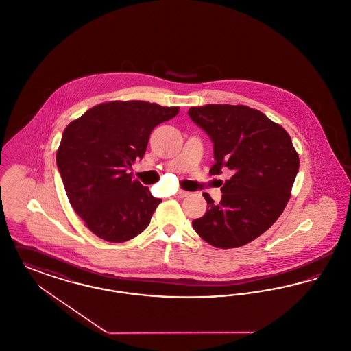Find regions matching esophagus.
<instances>
[{"label": "esophagus", "mask_w": 351, "mask_h": 351, "mask_svg": "<svg viewBox=\"0 0 351 351\" xmlns=\"http://www.w3.org/2000/svg\"><path fill=\"white\" fill-rule=\"evenodd\" d=\"M188 195H189V192H186V191L180 189V191H178V193H176V197H179V199H183V197H186Z\"/></svg>", "instance_id": "esophagus-1"}]
</instances>
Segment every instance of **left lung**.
Masks as SVG:
<instances>
[{"instance_id": "left-lung-1", "label": "left lung", "mask_w": 351, "mask_h": 351, "mask_svg": "<svg viewBox=\"0 0 351 351\" xmlns=\"http://www.w3.org/2000/svg\"><path fill=\"white\" fill-rule=\"evenodd\" d=\"M188 114L213 142L216 163L210 175L232 172L221 188L219 202L202 193L208 209L192 221L193 229L217 249L247 245L271 228L291 197L299 171L291 136L262 112L245 105L192 106Z\"/></svg>"}]
</instances>
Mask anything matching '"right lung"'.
<instances>
[{"instance_id": "1", "label": "right lung", "mask_w": 351, "mask_h": 351, "mask_svg": "<svg viewBox=\"0 0 351 351\" xmlns=\"http://www.w3.org/2000/svg\"><path fill=\"white\" fill-rule=\"evenodd\" d=\"M178 106L146 101H110L72 121L56 152L68 200L86 228L108 242H125L142 233L162 202L132 178L150 134L175 117Z\"/></svg>"}]
</instances>
